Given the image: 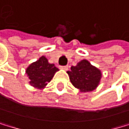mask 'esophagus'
<instances>
[{"mask_svg": "<svg viewBox=\"0 0 129 129\" xmlns=\"http://www.w3.org/2000/svg\"><path fill=\"white\" fill-rule=\"evenodd\" d=\"M59 68L61 69V70H63V71H67L68 70V66H60Z\"/></svg>", "mask_w": 129, "mask_h": 129, "instance_id": "1", "label": "esophagus"}]
</instances>
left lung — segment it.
Listing matches in <instances>:
<instances>
[{
  "label": "left lung",
  "instance_id": "left-lung-1",
  "mask_svg": "<svg viewBox=\"0 0 129 129\" xmlns=\"http://www.w3.org/2000/svg\"><path fill=\"white\" fill-rule=\"evenodd\" d=\"M67 74L73 86L84 93L96 89L102 78L101 71L86 59L79 62L76 66H72Z\"/></svg>",
  "mask_w": 129,
  "mask_h": 129
}]
</instances>
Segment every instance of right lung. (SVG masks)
<instances>
[{
    "mask_svg": "<svg viewBox=\"0 0 129 129\" xmlns=\"http://www.w3.org/2000/svg\"><path fill=\"white\" fill-rule=\"evenodd\" d=\"M58 69L55 64L49 63L45 56H42L36 62L30 64L26 69L29 78V84L37 89H43L50 82Z\"/></svg>",
    "mask_w": 129,
    "mask_h": 129,
    "instance_id": "obj_1",
    "label": "right lung"
}]
</instances>
